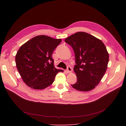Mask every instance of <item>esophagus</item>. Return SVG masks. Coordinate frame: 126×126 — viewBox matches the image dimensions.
Returning a JSON list of instances; mask_svg holds the SVG:
<instances>
[{
	"label": "esophagus",
	"instance_id": "obj_1",
	"mask_svg": "<svg viewBox=\"0 0 126 126\" xmlns=\"http://www.w3.org/2000/svg\"><path fill=\"white\" fill-rule=\"evenodd\" d=\"M71 71H72L71 68L70 66H68L67 68V70H66L67 73H70V72H71Z\"/></svg>",
	"mask_w": 126,
	"mask_h": 126
}]
</instances>
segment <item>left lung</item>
<instances>
[{"label": "left lung", "instance_id": "left-lung-1", "mask_svg": "<svg viewBox=\"0 0 126 126\" xmlns=\"http://www.w3.org/2000/svg\"><path fill=\"white\" fill-rule=\"evenodd\" d=\"M75 55L74 70L77 82L71 86L77 90L88 91L100 83L107 68L109 54L101 40L87 32H77L65 39Z\"/></svg>", "mask_w": 126, "mask_h": 126}]
</instances>
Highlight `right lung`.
Instances as JSON below:
<instances>
[{"instance_id": "obj_1", "label": "right lung", "mask_w": 126, "mask_h": 126, "mask_svg": "<svg viewBox=\"0 0 126 126\" xmlns=\"http://www.w3.org/2000/svg\"><path fill=\"white\" fill-rule=\"evenodd\" d=\"M45 35L36 36L23 44L15 56L16 67L23 82L34 89H43L51 85L59 72L54 66L52 54L61 43Z\"/></svg>"}]
</instances>
